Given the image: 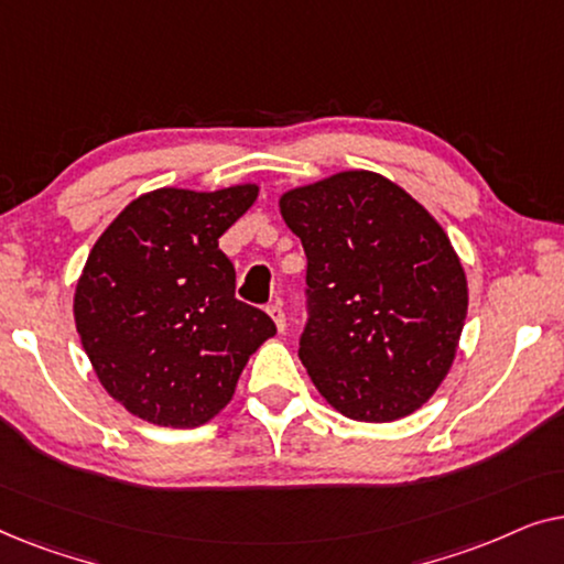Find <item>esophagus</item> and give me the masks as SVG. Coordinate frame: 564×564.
Instances as JSON below:
<instances>
[{
	"mask_svg": "<svg viewBox=\"0 0 564 564\" xmlns=\"http://www.w3.org/2000/svg\"><path fill=\"white\" fill-rule=\"evenodd\" d=\"M267 313H269V318H272V321L276 323V328H280V334H284V328H288V321H284V311H282V305H280V303L269 305V307H267Z\"/></svg>",
	"mask_w": 564,
	"mask_h": 564,
	"instance_id": "1",
	"label": "esophagus"
}]
</instances>
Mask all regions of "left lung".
I'll return each instance as SVG.
<instances>
[{"label": "left lung", "mask_w": 564, "mask_h": 564, "mask_svg": "<svg viewBox=\"0 0 564 564\" xmlns=\"http://www.w3.org/2000/svg\"><path fill=\"white\" fill-rule=\"evenodd\" d=\"M303 241L311 321L300 359L351 421L419 411L449 375L467 318V276L438 220L388 176L349 169L282 192Z\"/></svg>", "instance_id": "8db88e82"}]
</instances>
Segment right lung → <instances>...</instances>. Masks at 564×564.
<instances>
[{
  "label": "right lung",
  "mask_w": 564,
  "mask_h": 564,
  "mask_svg": "<svg viewBox=\"0 0 564 564\" xmlns=\"http://www.w3.org/2000/svg\"><path fill=\"white\" fill-rule=\"evenodd\" d=\"M257 197L251 182L145 192L91 246L74 321L97 380L128 413L166 429L203 426L276 334L264 311L236 300L234 264L218 246Z\"/></svg>",
  "instance_id": "1"
}]
</instances>
